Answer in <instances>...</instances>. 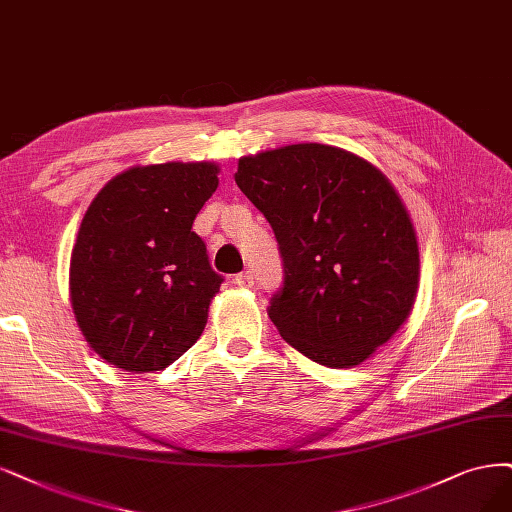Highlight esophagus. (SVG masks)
I'll return each mask as SVG.
<instances>
[{"mask_svg":"<svg viewBox=\"0 0 512 512\" xmlns=\"http://www.w3.org/2000/svg\"><path fill=\"white\" fill-rule=\"evenodd\" d=\"M234 282L238 287H253V274L251 272H240L234 276Z\"/></svg>","mask_w":512,"mask_h":512,"instance_id":"obj_1","label":"esophagus"}]
</instances>
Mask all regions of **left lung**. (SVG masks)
<instances>
[{
  "instance_id": "1",
  "label": "left lung",
  "mask_w": 512,
  "mask_h": 512,
  "mask_svg": "<svg viewBox=\"0 0 512 512\" xmlns=\"http://www.w3.org/2000/svg\"><path fill=\"white\" fill-rule=\"evenodd\" d=\"M242 194L272 225L285 282L268 314L310 361L350 369L411 314L420 251L401 196L352 151L297 143L238 160Z\"/></svg>"
}]
</instances>
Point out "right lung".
Instances as JSON below:
<instances>
[{
    "instance_id": "right-lung-1",
    "label": "right lung",
    "mask_w": 512,
    "mask_h": 512,
    "mask_svg": "<svg viewBox=\"0 0 512 512\" xmlns=\"http://www.w3.org/2000/svg\"><path fill=\"white\" fill-rule=\"evenodd\" d=\"M217 175L213 162L132 166L90 202L69 295L82 335L109 365L162 371L202 335L223 276L192 225Z\"/></svg>"
}]
</instances>
